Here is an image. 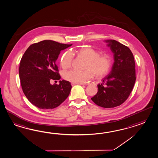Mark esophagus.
<instances>
[{"instance_id": "1", "label": "esophagus", "mask_w": 158, "mask_h": 158, "mask_svg": "<svg viewBox=\"0 0 158 158\" xmlns=\"http://www.w3.org/2000/svg\"><path fill=\"white\" fill-rule=\"evenodd\" d=\"M76 84H79V85H83V83H71V85L72 86H74L75 85H76Z\"/></svg>"}]
</instances>
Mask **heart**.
Wrapping results in <instances>:
<instances>
[{
  "label": "heart",
  "instance_id": "obj_1",
  "mask_svg": "<svg viewBox=\"0 0 158 158\" xmlns=\"http://www.w3.org/2000/svg\"><path fill=\"white\" fill-rule=\"evenodd\" d=\"M78 56L87 60L84 67L86 69L83 71H67L63 73V78L67 81L74 83H83L94 77L98 79L106 76L110 70L112 59L109 54L100 55V52L91 48H82L76 50ZM73 59V54L67 52L60 59L61 66L64 69L70 67Z\"/></svg>",
  "mask_w": 158,
  "mask_h": 158
}]
</instances>
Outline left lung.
Returning a JSON list of instances; mask_svg holds the SVG:
<instances>
[{"mask_svg": "<svg viewBox=\"0 0 158 158\" xmlns=\"http://www.w3.org/2000/svg\"><path fill=\"white\" fill-rule=\"evenodd\" d=\"M113 53L114 63L109 74L98 84V92L91 100L105 108L122 104L128 98L135 82V61L130 49L116 40H105Z\"/></svg>", "mask_w": 158, "mask_h": 158, "instance_id": "left-lung-1", "label": "left lung"}]
</instances>
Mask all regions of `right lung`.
Returning <instances> with one entry per match:
<instances>
[{"mask_svg": "<svg viewBox=\"0 0 158 158\" xmlns=\"http://www.w3.org/2000/svg\"><path fill=\"white\" fill-rule=\"evenodd\" d=\"M72 45L44 40L30 46L22 57L19 69L21 87L28 100L40 109L55 108L70 94L69 81H60L58 85L50 81L60 79L56 62L60 52Z\"/></svg>", "mask_w": 158, "mask_h": 158, "instance_id": "add662e5", "label": "right lung"}]
</instances>
